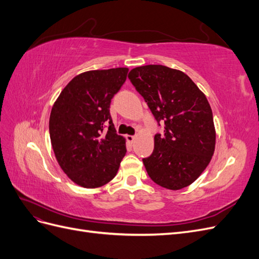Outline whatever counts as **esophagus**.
<instances>
[{
  "mask_svg": "<svg viewBox=\"0 0 259 259\" xmlns=\"http://www.w3.org/2000/svg\"><path fill=\"white\" fill-rule=\"evenodd\" d=\"M126 140L128 142V144H133L135 142V136H132V135H126Z\"/></svg>",
  "mask_w": 259,
  "mask_h": 259,
  "instance_id": "34e87169",
  "label": "esophagus"
}]
</instances>
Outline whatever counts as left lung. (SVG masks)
<instances>
[{
  "label": "left lung",
  "instance_id": "obj_1",
  "mask_svg": "<svg viewBox=\"0 0 259 259\" xmlns=\"http://www.w3.org/2000/svg\"><path fill=\"white\" fill-rule=\"evenodd\" d=\"M128 79L155 120L165 124L164 136H154L152 154L143 159L149 177L169 190L191 185L215 151L213 112L205 95L186 73L162 65L132 69Z\"/></svg>",
  "mask_w": 259,
  "mask_h": 259
}]
</instances>
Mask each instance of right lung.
<instances>
[{
    "label": "right lung",
    "instance_id": "add662e5",
    "mask_svg": "<svg viewBox=\"0 0 259 259\" xmlns=\"http://www.w3.org/2000/svg\"><path fill=\"white\" fill-rule=\"evenodd\" d=\"M127 72V68H112L76 75L52 108L55 156L66 175L83 188L110 182L126 153L125 138L116 134L109 108Z\"/></svg>",
    "mask_w": 259,
    "mask_h": 259
}]
</instances>
